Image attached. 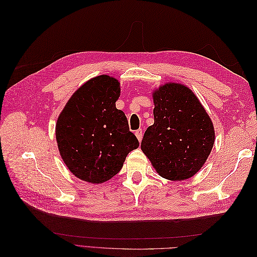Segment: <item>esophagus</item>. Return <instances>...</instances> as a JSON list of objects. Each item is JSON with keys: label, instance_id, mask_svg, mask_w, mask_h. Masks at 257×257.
I'll use <instances>...</instances> for the list:
<instances>
[{"label": "esophagus", "instance_id": "34e87169", "mask_svg": "<svg viewBox=\"0 0 257 257\" xmlns=\"http://www.w3.org/2000/svg\"><path fill=\"white\" fill-rule=\"evenodd\" d=\"M143 136H144L143 129H138V130H136V137L138 138V140H139V141H141V139H143Z\"/></svg>", "mask_w": 257, "mask_h": 257}]
</instances>
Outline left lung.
I'll use <instances>...</instances> for the list:
<instances>
[{"label": "left lung", "mask_w": 257, "mask_h": 257, "mask_svg": "<svg viewBox=\"0 0 257 257\" xmlns=\"http://www.w3.org/2000/svg\"><path fill=\"white\" fill-rule=\"evenodd\" d=\"M155 123L149 125L141 149L161 177L189 179L206 161L214 145L210 117L188 87L166 84L154 94Z\"/></svg>", "instance_id": "left-lung-1"}]
</instances>
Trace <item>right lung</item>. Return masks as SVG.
I'll return each mask as SVG.
<instances>
[{"label":"right lung","instance_id":"right-lung-1","mask_svg":"<svg viewBox=\"0 0 257 257\" xmlns=\"http://www.w3.org/2000/svg\"><path fill=\"white\" fill-rule=\"evenodd\" d=\"M116 78L97 76L70 97L56 124V139L65 165L91 183L108 181L121 170L125 157L139 141L127 117L116 108Z\"/></svg>","mask_w":257,"mask_h":257}]
</instances>
